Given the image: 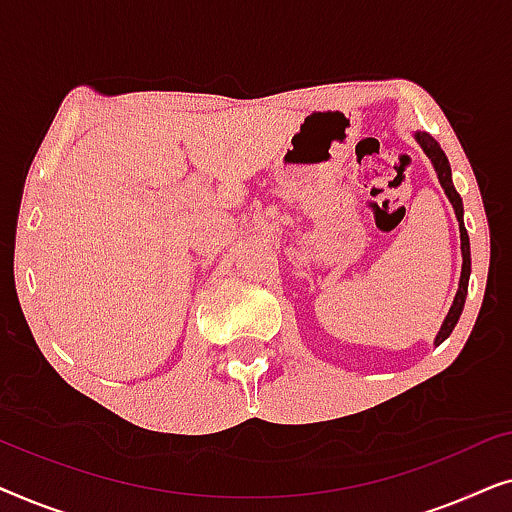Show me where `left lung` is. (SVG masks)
Listing matches in <instances>:
<instances>
[{"instance_id": "8db88e82", "label": "left lung", "mask_w": 512, "mask_h": 512, "mask_svg": "<svg viewBox=\"0 0 512 512\" xmlns=\"http://www.w3.org/2000/svg\"><path fill=\"white\" fill-rule=\"evenodd\" d=\"M417 142L422 146L426 156L431 158L433 167H436L438 172V179H440V186L445 188V195L450 198L452 207H454V214H457V221H459V233H461V256H464V265H461V279H459V291L457 296H454V303L450 307V312H447L445 317V324L440 326V333L436 338V345H440L445 338H450V333L454 331V326H457V321L461 317V310H464V303H466V293H468V275H471V242H468V233L464 228V205H461V198L459 193L454 191V184H452V170H450V163H447V156L440 149V144L433 139L431 135H426V132H417Z\"/></svg>"}]
</instances>
